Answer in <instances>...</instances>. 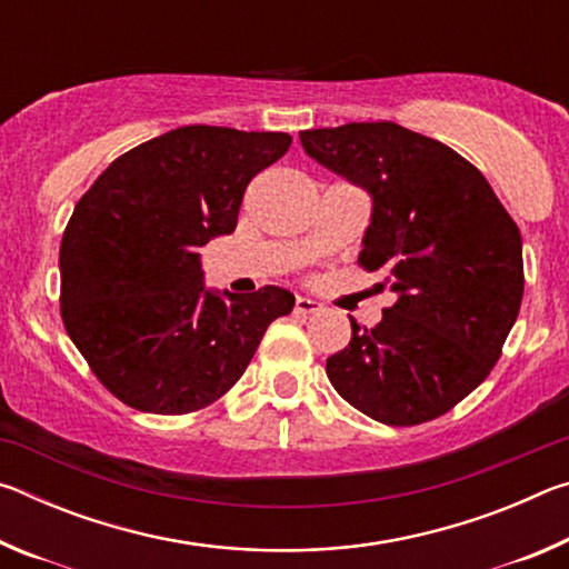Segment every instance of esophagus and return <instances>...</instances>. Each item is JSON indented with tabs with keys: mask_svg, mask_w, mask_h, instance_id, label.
<instances>
[{
	"mask_svg": "<svg viewBox=\"0 0 569 569\" xmlns=\"http://www.w3.org/2000/svg\"><path fill=\"white\" fill-rule=\"evenodd\" d=\"M321 308H323V306H321L319 301H313V298L298 296V298H296V306H293V311H296V313H301V316H311V313H319Z\"/></svg>",
	"mask_w": 569,
	"mask_h": 569,
	"instance_id": "obj_1",
	"label": "esophagus"
}]
</instances>
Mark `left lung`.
Here are the masks:
<instances>
[{
  "label": "left lung",
  "instance_id": "left-lung-1",
  "mask_svg": "<svg viewBox=\"0 0 569 569\" xmlns=\"http://www.w3.org/2000/svg\"><path fill=\"white\" fill-rule=\"evenodd\" d=\"M303 150L373 200L359 266L397 303L326 359L333 389L366 417L413 427L489 377L525 293L522 236L487 178L445 142L397 122L298 132Z\"/></svg>",
  "mask_w": 569,
  "mask_h": 569
}]
</instances>
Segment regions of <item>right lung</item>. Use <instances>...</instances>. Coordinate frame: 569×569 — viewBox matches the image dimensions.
Wrapping results in <instances>:
<instances>
[{
  "label": "right lung",
  "instance_id": "1",
  "mask_svg": "<svg viewBox=\"0 0 569 569\" xmlns=\"http://www.w3.org/2000/svg\"><path fill=\"white\" fill-rule=\"evenodd\" d=\"M291 148L286 132L186 124L110 162L60 246V313L77 351L122 403L190 413L243 377L293 293L206 291L200 253L233 233L243 192Z\"/></svg>",
  "mask_w": 569,
  "mask_h": 569
}]
</instances>
